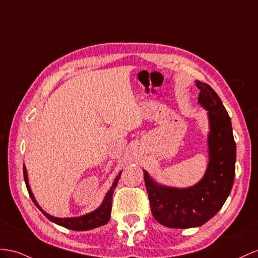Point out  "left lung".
<instances>
[{
  "label": "left lung",
  "instance_id": "8db88e82",
  "mask_svg": "<svg viewBox=\"0 0 258 258\" xmlns=\"http://www.w3.org/2000/svg\"><path fill=\"white\" fill-rule=\"evenodd\" d=\"M198 103L208 110L209 162L194 186L176 188L155 182L144 171L151 213L163 226L175 229L200 227L221 209L233 186L236 146L230 116L221 99L208 84L196 82Z\"/></svg>",
  "mask_w": 258,
  "mask_h": 258
}]
</instances>
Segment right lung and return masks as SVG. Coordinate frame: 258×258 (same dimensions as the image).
<instances>
[{
	"instance_id": "1",
	"label": "right lung",
	"mask_w": 258,
	"mask_h": 258,
	"mask_svg": "<svg viewBox=\"0 0 258 258\" xmlns=\"http://www.w3.org/2000/svg\"><path fill=\"white\" fill-rule=\"evenodd\" d=\"M121 173H118V175L115 177V180L112 184L111 188L108 190L107 195H105L104 200L102 204L100 205V207L97 208L96 210L92 211V213H89L87 215H84L81 217H75V218H56L53 216H50L49 214L45 213L41 207L39 206L37 201L35 200L34 194H32L30 186H29V182H28V175H27V170H26L24 166V179L26 186H27L29 196L32 200V202L35 203L36 206L41 210V213L48 218V219L52 222H54L58 226H62L64 228H68L74 231H85V230H90V229H95L100 226H103V224L108 223L110 220V216H111V209H112V195H113V190L116 186V184L118 182V179H120Z\"/></svg>"
}]
</instances>
